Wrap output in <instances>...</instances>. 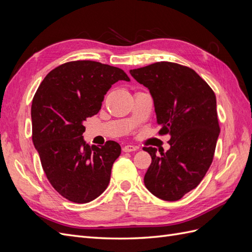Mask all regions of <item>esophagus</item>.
Returning <instances> with one entry per match:
<instances>
[{"label":"esophagus","mask_w":252,"mask_h":252,"mask_svg":"<svg viewBox=\"0 0 252 252\" xmlns=\"http://www.w3.org/2000/svg\"><path fill=\"white\" fill-rule=\"evenodd\" d=\"M136 149H138V147L136 146H133V145H125V146L123 147V151L124 152H131V151H135Z\"/></svg>","instance_id":"34e87169"}]
</instances>
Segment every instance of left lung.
Masks as SVG:
<instances>
[{
    "mask_svg": "<svg viewBox=\"0 0 252 252\" xmlns=\"http://www.w3.org/2000/svg\"><path fill=\"white\" fill-rule=\"evenodd\" d=\"M154 97L158 134H170L166 152L144 147L151 164L144 183L164 201H178L200 184L215 156L220 125L217 98L193 69L172 62H157L130 70Z\"/></svg>",
    "mask_w": 252,
    "mask_h": 252,
    "instance_id": "left-lung-1",
    "label": "left lung"
}]
</instances>
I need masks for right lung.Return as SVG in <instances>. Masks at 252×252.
Returning a JSON list of instances; mask_svg holds the SVG:
<instances>
[{
	"instance_id": "right-lung-1",
	"label": "right lung",
	"mask_w": 252,
	"mask_h": 252,
	"mask_svg": "<svg viewBox=\"0 0 252 252\" xmlns=\"http://www.w3.org/2000/svg\"><path fill=\"white\" fill-rule=\"evenodd\" d=\"M120 80L130 81L118 67L72 61L52 69L33 96V145L51 186L70 202H91L109 184L121 146L107 141L90 147L83 123L100 111L104 95Z\"/></svg>"
}]
</instances>
